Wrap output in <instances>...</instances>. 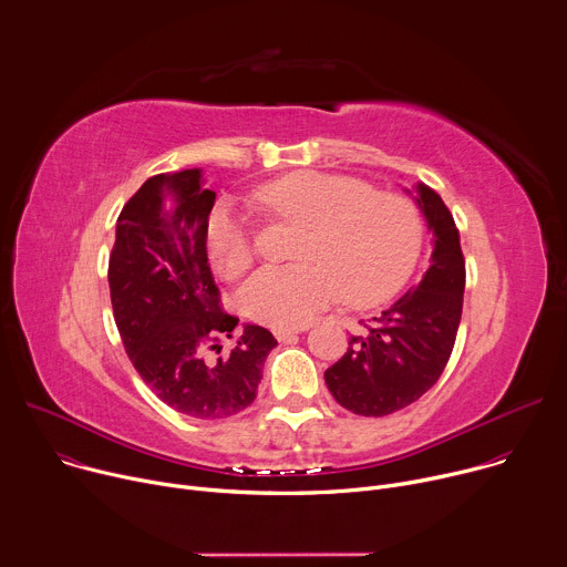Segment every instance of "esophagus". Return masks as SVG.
Instances as JSON below:
<instances>
[{
	"label": "esophagus",
	"instance_id": "obj_1",
	"mask_svg": "<svg viewBox=\"0 0 567 567\" xmlns=\"http://www.w3.org/2000/svg\"><path fill=\"white\" fill-rule=\"evenodd\" d=\"M300 332H305V328H276V330H274V334H276V339H278L280 343L293 341Z\"/></svg>",
	"mask_w": 567,
	"mask_h": 567
}]
</instances>
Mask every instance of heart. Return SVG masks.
<instances>
[{
	"label": "heart",
	"instance_id": "1",
	"mask_svg": "<svg viewBox=\"0 0 567 567\" xmlns=\"http://www.w3.org/2000/svg\"><path fill=\"white\" fill-rule=\"evenodd\" d=\"M256 202L302 224L291 267L258 271L239 291V307L271 328H302L337 296L372 305L394 293L417 265L424 224L399 193L372 190L352 177L298 171L258 188ZM206 254L228 280L254 265L245 219L219 202L206 219Z\"/></svg>",
	"mask_w": 567,
	"mask_h": 567
}]
</instances>
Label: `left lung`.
Returning a JSON list of instances; mask_svg holds the SVG:
<instances>
[{
  "instance_id": "left-lung-1",
  "label": "left lung",
  "mask_w": 567,
  "mask_h": 567,
  "mask_svg": "<svg viewBox=\"0 0 567 567\" xmlns=\"http://www.w3.org/2000/svg\"><path fill=\"white\" fill-rule=\"evenodd\" d=\"M417 204L433 230L431 267L422 282L370 320L348 352L326 370L343 409L385 417L411 406L444 372L462 318L464 256L453 215L442 197L420 184Z\"/></svg>"
}]
</instances>
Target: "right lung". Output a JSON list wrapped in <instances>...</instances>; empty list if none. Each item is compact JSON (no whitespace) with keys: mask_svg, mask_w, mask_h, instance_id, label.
I'll use <instances>...</instances> for the list:
<instances>
[{"mask_svg":"<svg viewBox=\"0 0 567 567\" xmlns=\"http://www.w3.org/2000/svg\"><path fill=\"white\" fill-rule=\"evenodd\" d=\"M215 193L202 171L150 177L123 206L110 256V296L125 352L152 392L182 415L221 420L251 406L267 354L278 346L247 326L217 359L239 322L221 309L206 254Z\"/></svg>","mask_w":567,"mask_h":567,"instance_id":"right-lung-1","label":"right lung"}]
</instances>
